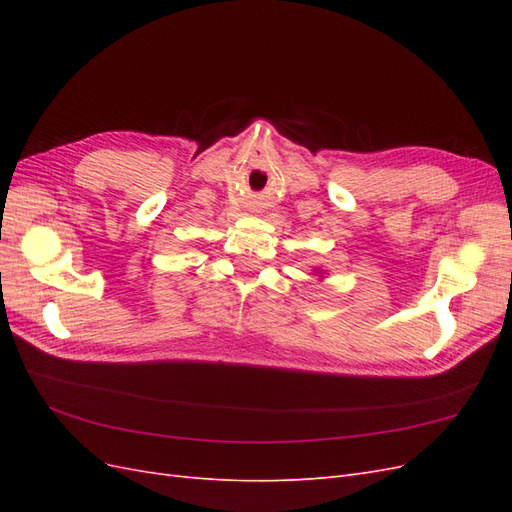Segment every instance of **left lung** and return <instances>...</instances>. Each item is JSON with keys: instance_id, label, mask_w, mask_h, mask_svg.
<instances>
[{"instance_id": "left-lung-1", "label": "left lung", "mask_w": 512, "mask_h": 512, "mask_svg": "<svg viewBox=\"0 0 512 512\" xmlns=\"http://www.w3.org/2000/svg\"><path fill=\"white\" fill-rule=\"evenodd\" d=\"M316 275H318V277H320V280H322V275H324V273H322V269H316Z\"/></svg>"}]
</instances>
